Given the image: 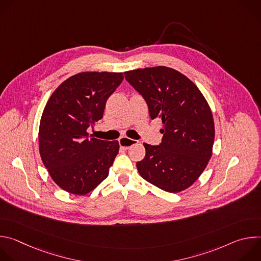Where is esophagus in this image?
<instances>
[{"instance_id": "34e87169", "label": "esophagus", "mask_w": 261, "mask_h": 261, "mask_svg": "<svg viewBox=\"0 0 261 261\" xmlns=\"http://www.w3.org/2000/svg\"><path fill=\"white\" fill-rule=\"evenodd\" d=\"M120 146L121 148H123V150H129V148L134 145V144H137L138 141L135 140V139H131V138H128V137H121L120 140Z\"/></svg>"}]
</instances>
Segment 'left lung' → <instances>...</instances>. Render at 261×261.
<instances>
[{
	"instance_id": "8db88e82",
	"label": "left lung",
	"mask_w": 261,
	"mask_h": 261,
	"mask_svg": "<svg viewBox=\"0 0 261 261\" xmlns=\"http://www.w3.org/2000/svg\"><path fill=\"white\" fill-rule=\"evenodd\" d=\"M125 79L145 100L151 119L163 124L159 145L143 143L139 174L166 192L189 188L213 152L215 125L205 98L187 76L164 66L127 71Z\"/></svg>"
}]
</instances>
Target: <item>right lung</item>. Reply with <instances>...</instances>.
I'll use <instances>...</instances> for the list:
<instances>
[{"mask_svg":"<svg viewBox=\"0 0 261 261\" xmlns=\"http://www.w3.org/2000/svg\"><path fill=\"white\" fill-rule=\"evenodd\" d=\"M123 80L121 72H82L62 83L48 99L40 121L39 152L63 190L85 195L108 176L119 141L97 139L87 130L102 119L108 97Z\"/></svg>","mask_w":261,"mask_h":261,"instance_id":"1","label":"right lung"}]
</instances>
